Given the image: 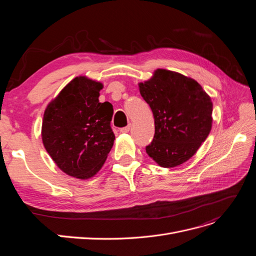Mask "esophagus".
Wrapping results in <instances>:
<instances>
[{"mask_svg": "<svg viewBox=\"0 0 256 256\" xmlns=\"http://www.w3.org/2000/svg\"><path fill=\"white\" fill-rule=\"evenodd\" d=\"M129 130H130V125H128V126H126V127H122V128L120 129V132H122V134L129 132Z\"/></svg>", "mask_w": 256, "mask_h": 256, "instance_id": "34e87169", "label": "esophagus"}]
</instances>
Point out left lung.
<instances>
[{"label":"left lung","mask_w":256,"mask_h":256,"mask_svg":"<svg viewBox=\"0 0 256 256\" xmlns=\"http://www.w3.org/2000/svg\"><path fill=\"white\" fill-rule=\"evenodd\" d=\"M138 86L154 118V136L146 146L147 154L164 168L184 164L210 132V98L196 81L166 69H158Z\"/></svg>","instance_id":"1"}]
</instances>
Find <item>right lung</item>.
Instances as JSON below:
<instances>
[{
	"label": "right lung",
	"instance_id": "right-lung-1",
	"mask_svg": "<svg viewBox=\"0 0 256 256\" xmlns=\"http://www.w3.org/2000/svg\"><path fill=\"white\" fill-rule=\"evenodd\" d=\"M102 88V83L85 76L74 78L44 114L46 150L62 171L81 180L102 168L115 138L110 125L113 108L99 102Z\"/></svg>",
	"mask_w": 256,
	"mask_h": 256
}]
</instances>
